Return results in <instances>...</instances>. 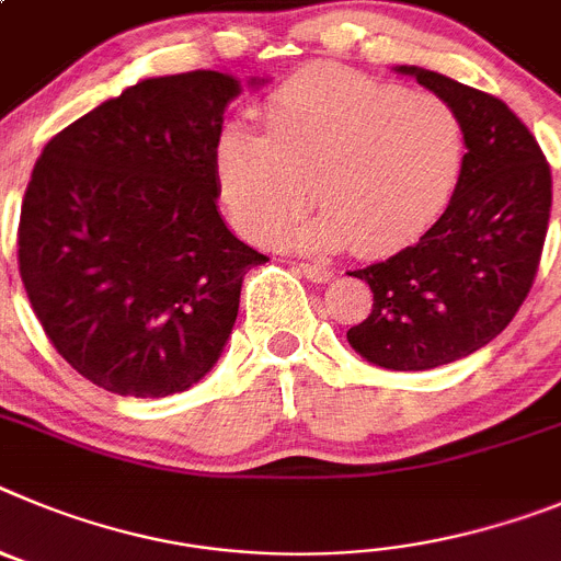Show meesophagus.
<instances>
[{"instance_id":"1","label":"esophagus","mask_w":561,"mask_h":561,"mask_svg":"<svg viewBox=\"0 0 561 561\" xmlns=\"http://www.w3.org/2000/svg\"><path fill=\"white\" fill-rule=\"evenodd\" d=\"M299 271L310 282H330L335 276V271L327 268V265H316V262H299Z\"/></svg>"}]
</instances>
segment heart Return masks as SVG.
I'll use <instances>...</instances> for the list:
<instances>
[{"label": "heart", "mask_w": 561, "mask_h": 561, "mask_svg": "<svg viewBox=\"0 0 561 561\" xmlns=\"http://www.w3.org/2000/svg\"><path fill=\"white\" fill-rule=\"evenodd\" d=\"M265 136L229 125L215 150L220 198L237 229L271 240L312 198L321 215L287 240L388 254L413 243L461 175L456 111L343 67L293 75L265 105Z\"/></svg>", "instance_id": "heart-1"}]
</instances>
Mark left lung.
Returning a JSON list of instances; mask_svg holds the SVG:
<instances>
[{
	"instance_id": "obj_1",
	"label": "left lung",
	"mask_w": 561,
	"mask_h": 561,
	"mask_svg": "<svg viewBox=\"0 0 561 561\" xmlns=\"http://www.w3.org/2000/svg\"><path fill=\"white\" fill-rule=\"evenodd\" d=\"M413 75L456 111L467 153L442 218L400 254L350 276L368 282L371 312L352 350L391 371H425L501 335L526 301L551 218V168L503 100L447 75Z\"/></svg>"
}]
</instances>
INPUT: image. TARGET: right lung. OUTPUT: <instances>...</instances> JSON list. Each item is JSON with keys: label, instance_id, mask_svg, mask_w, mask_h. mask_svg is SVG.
<instances>
[{"label": "right lung", "instance_id": "add662e5", "mask_svg": "<svg viewBox=\"0 0 561 561\" xmlns=\"http://www.w3.org/2000/svg\"><path fill=\"white\" fill-rule=\"evenodd\" d=\"M260 80H251L256 85ZM231 75L148 78L55 134L19 220V274L69 366L119 397H170L224 352L268 256L218 211Z\"/></svg>", "mask_w": 561, "mask_h": 561}]
</instances>
